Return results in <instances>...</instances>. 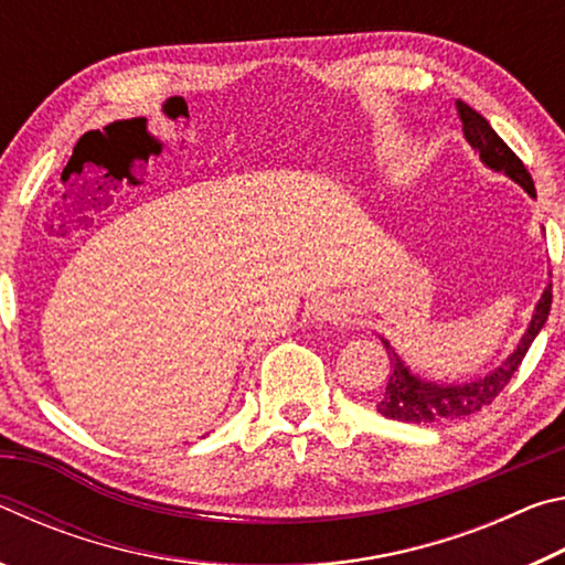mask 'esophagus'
I'll use <instances>...</instances> for the list:
<instances>
[{
  "label": "esophagus",
  "mask_w": 565,
  "mask_h": 565,
  "mask_svg": "<svg viewBox=\"0 0 565 565\" xmlns=\"http://www.w3.org/2000/svg\"><path fill=\"white\" fill-rule=\"evenodd\" d=\"M343 317H347V309H343V303L337 301V299H327L319 303V319L321 321H341Z\"/></svg>",
  "instance_id": "obj_1"
}]
</instances>
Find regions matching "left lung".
Wrapping results in <instances>:
<instances>
[{
  "label": "left lung",
  "mask_w": 565,
  "mask_h": 565,
  "mask_svg": "<svg viewBox=\"0 0 565 565\" xmlns=\"http://www.w3.org/2000/svg\"><path fill=\"white\" fill-rule=\"evenodd\" d=\"M456 109H458V117L463 121V137L468 145L478 151V157H481L483 164L493 171H501V174L513 179L515 184H521L531 196H535V186L529 169L523 167V161L513 154L499 134L491 129V124L461 99L456 102ZM551 301H553V286L548 284L546 291L541 294L539 303H535L529 329H525L519 347L513 349L511 356L505 359L499 369H493L491 374H486L483 379L468 381V384H434V381L416 376L414 371L398 359V353L391 349V343L381 337L391 356V376H388L386 391L381 394V401L376 404V411L381 416L394 418V420H406V424H438V420L471 416L483 406H489L491 401L505 388V384H509L515 371H519L533 339L539 337L543 323L548 321Z\"/></svg>",
  "instance_id": "obj_1"
}]
</instances>
